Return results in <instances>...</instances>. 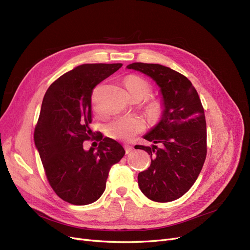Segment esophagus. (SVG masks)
<instances>
[{"mask_svg":"<svg viewBox=\"0 0 250 250\" xmlns=\"http://www.w3.org/2000/svg\"><path fill=\"white\" fill-rule=\"evenodd\" d=\"M124 148H125L126 154L130 153V152L133 150V147H132V146H130V145H125V146H124Z\"/></svg>","mask_w":250,"mask_h":250,"instance_id":"34e87169","label":"esophagus"}]
</instances>
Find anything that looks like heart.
<instances>
[{
    "mask_svg": "<svg viewBox=\"0 0 250 250\" xmlns=\"http://www.w3.org/2000/svg\"><path fill=\"white\" fill-rule=\"evenodd\" d=\"M125 87L131 97H140L141 99L147 97L150 93V84L136 75L127 76L125 79ZM146 109L152 120H157L163 110L162 103L159 100H152L147 103ZM94 110L97 115L101 111L96 102H94ZM145 129V121L140 116L129 115L116 117L105 125V133L107 136L119 141H130L133 137L142 132Z\"/></svg>",
    "mask_w": 250,
    "mask_h": 250,
    "instance_id": "1",
    "label": "heart"
}]
</instances>
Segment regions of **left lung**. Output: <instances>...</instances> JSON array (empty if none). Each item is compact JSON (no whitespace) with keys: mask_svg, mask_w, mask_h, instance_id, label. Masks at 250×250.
Returning <instances> with one entry per match:
<instances>
[{"mask_svg":"<svg viewBox=\"0 0 250 250\" xmlns=\"http://www.w3.org/2000/svg\"><path fill=\"white\" fill-rule=\"evenodd\" d=\"M127 68L151 77L162 96L160 121L144 135L153 143L152 147L137 148L151 157L150 167L137 176L140 189L154 202L175 201L194 184L207 155V128L201 99L191 82L168 67L132 63Z\"/></svg>","mask_w":250,"mask_h":250,"instance_id":"1","label":"left lung"}]
</instances>
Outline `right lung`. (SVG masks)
Masks as SVG:
<instances>
[{
	"mask_svg": "<svg viewBox=\"0 0 250 250\" xmlns=\"http://www.w3.org/2000/svg\"><path fill=\"white\" fill-rule=\"evenodd\" d=\"M121 67L80 65L51 83L43 98L34 141L51 188L67 203L96 202L104 192L110 167L125 154L122 145L109 137H101L96 150L85 151L83 145L92 134L93 89Z\"/></svg>",
	"mask_w": 250,
	"mask_h": 250,
	"instance_id": "1",
	"label": "right lung"
}]
</instances>
